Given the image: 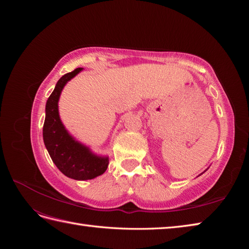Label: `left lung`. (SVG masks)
I'll use <instances>...</instances> for the list:
<instances>
[{"instance_id":"obj_1","label":"left lung","mask_w":249,"mask_h":249,"mask_svg":"<svg viewBox=\"0 0 249 249\" xmlns=\"http://www.w3.org/2000/svg\"><path fill=\"white\" fill-rule=\"evenodd\" d=\"M206 170H207V169H206ZM206 170H205V171H206ZM205 171H203V172H205ZM203 172H202V173H203ZM202 173H201V175H202Z\"/></svg>"}]
</instances>
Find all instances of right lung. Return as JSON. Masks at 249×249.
Segmentation results:
<instances>
[{"instance_id":"right-lung-1","label":"right lung","mask_w":249,"mask_h":249,"mask_svg":"<svg viewBox=\"0 0 249 249\" xmlns=\"http://www.w3.org/2000/svg\"><path fill=\"white\" fill-rule=\"evenodd\" d=\"M83 71L82 67L59 79L46 105L42 136L52 161L64 176L77 180L92 179L106 171L108 156L94 154L87 145L76 140L65 129L59 115L58 102L67 82Z\"/></svg>"}]
</instances>
